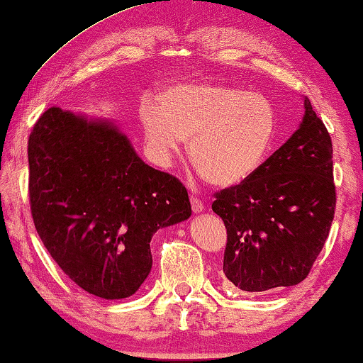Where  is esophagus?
<instances>
[{
	"instance_id": "34e87169",
	"label": "esophagus",
	"mask_w": 363,
	"mask_h": 363,
	"mask_svg": "<svg viewBox=\"0 0 363 363\" xmlns=\"http://www.w3.org/2000/svg\"><path fill=\"white\" fill-rule=\"evenodd\" d=\"M190 203H191V210L193 213H201L203 210H205V206H203V201L200 200L198 196H190Z\"/></svg>"
}]
</instances>
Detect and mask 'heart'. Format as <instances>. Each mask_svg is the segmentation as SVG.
<instances>
[{
	"instance_id": "1",
	"label": "heart",
	"mask_w": 363,
	"mask_h": 363,
	"mask_svg": "<svg viewBox=\"0 0 363 363\" xmlns=\"http://www.w3.org/2000/svg\"><path fill=\"white\" fill-rule=\"evenodd\" d=\"M140 125L148 153L170 167L183 143L201 175L215 186H235L259 170L277 132L272 102L223 84H177L143 101Z\"/></svg>"
}]
</instances>
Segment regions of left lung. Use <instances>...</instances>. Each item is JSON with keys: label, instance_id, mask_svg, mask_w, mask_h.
<instances>
[{"label": "left lung", "instance_id": "1", "mask_svg": "<svg viewBox=\"0 0 363 363\" xmlns=\"http://www.w3.org/2000/svg\"><path fill=\"white\" fill-rule=\"evenodd\" d=\"M297 130L241 185L216 193L226 279L262 292L299 284L329 236L335 210L332 142L309 99Z\"/></svg>", "mask_w": 363, "mask_h": 363}]
</instances>
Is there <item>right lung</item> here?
Masks as SVG:
<instances>
[{
  "instance_id": "add662e5",
  "label": "right lung",
  "mask_w": 363,
  "mask_h": 363,
  "mask_svg": "<svg viewBox=\"0 0 363 363\" xmlns=\"http://www.w3.org/2000/svg\"><path fill=\"white\" fill-rule=\"evenodd\" d=\"M34 226L79 287L130 297L152 271L150 241L191 216L186 188L138 157L112 118L52 106L28 143Z\"/></svg>"
}]
</instances>
